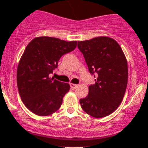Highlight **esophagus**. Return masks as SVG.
<instances>
[{
    "instance_id": "esophagus-1",
    "label": "esophagus",
    "mask_w": 148,
    "mask_h": 148,
    "mask_svg": "<svg viewBox=\"0 0 148 148\" xmlns=\"http://www.w3.org/2000/svg\"><path fill=\"white\" fill-rule=\"evenodd\" d=\"M70 86H71V88L72 89H75L78 86L77 84H70Z\"/></svg>"
}]
</instances>
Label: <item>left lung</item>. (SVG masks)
Here are the masks:
<instances>
[{"mask_svg":"<svg viewBox=\"0 0 148 148\" xmlns=\"http://www.w3.org/2000/svg\"><path fill=\"white\" fill-rule=\"evenodd\" d=\"M95 84L89 86V93L80 99L86 114L101 118L112 114L122 102L128 82V64L119 43L113 38L101 36L78 41Z\"/></svg>","mask_w":148,"mask_h":148,"instance_id":"1","label":"left lung"}]
</instances>
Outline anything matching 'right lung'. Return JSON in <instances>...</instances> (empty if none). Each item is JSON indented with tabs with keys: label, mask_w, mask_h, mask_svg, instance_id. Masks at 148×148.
I'll use <instances>...</instances> for the list:
<instances>
[{
	"label": "right lung",
	"mask_w": 148,
	"mask_h": 148,
	"mask_svg": "<svg viewBox=\"0 0 148 148\" xmlns=\"http://www.w3.org/2000/svg\"><path fill=\"white\" fill-rule=\"evenodd\" d=\"M77 43L37 37L27 45L18 64L16 78L21 99L32 113L48 116L60 108L70 85L49 75L61 57L76 48Z\"/></svg>",
	"instance_id": "obj_1"
}]
</instances>
